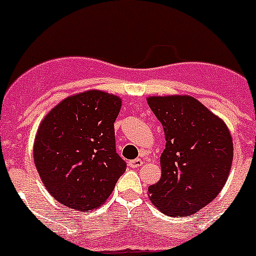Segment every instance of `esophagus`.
Segmentation results:
<instances>
[{"label":"esophagus","mask_w":256,"mask_h":256,"mask_svg":"<svg viewBox=\"0 0 256 256\" xmlns=\"http://www.w3.org/2000/svg\"><path fill=\"white\" fill-rule=\"evenodd\" d=\"M144 164V162H142L141 159H134V160H130V162H128V165H130V168H140L141 165Z\"/></svg>","instance_id":"34e87169"}]
</instances>
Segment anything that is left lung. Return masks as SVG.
I'll use <instances>...</instances> for the list:
<instances>
[{"mask_svg":"<svg viewBox=\"0 0 256 256\" xmlns=\"http://www.w3.org/2000/svg\"><path fill=\"white\" fill-rule=\"evenodd\" d=\"M148 102L162 124V178L150 200L169 216H192L218 196L227 182L234 144L227 126L191 96H154Z\"/></svg>","mask_w":256,"mask_h":256,"instance_id":"1","label":"left lung"}]
</instances>
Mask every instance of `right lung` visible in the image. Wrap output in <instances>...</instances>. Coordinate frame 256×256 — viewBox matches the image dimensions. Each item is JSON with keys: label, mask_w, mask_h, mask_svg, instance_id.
Returning <instances> with one entry per match:
<instances>
[{"label": "right lung", "mask_w": 256, "mask_h": 256, "mask_svg": "<svg viewBox=\"0 0 256 256\" xmlns=\"http://www.w3.org/2000/svg\"><path fill=\"white\" fill-rule=\"evenodd\" d=\"M120 106L118 96L91 90L61 101L40 124L36 168L47 191L65 206L96 209L126 172L115 148L114 122Z\"/></svg>", "instance_id": "1"}]
</instances>
